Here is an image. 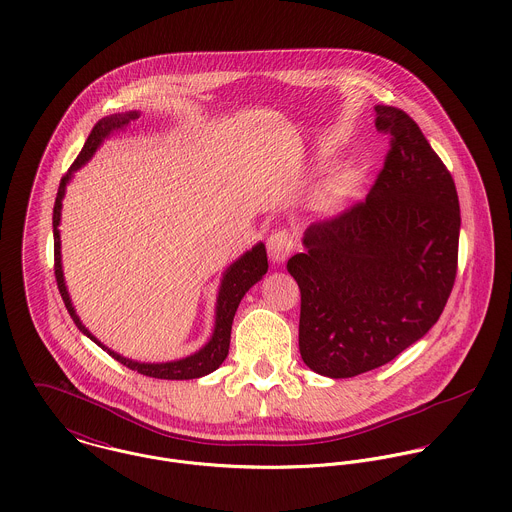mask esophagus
<instances>
[{"mask_svg": "<svg viewBox=\"0 0 512 512\" xmlns=\"http://www.w3.org/2000/svg\"><path fill=\"white\" fill-rule=\"evenodd\" d=\"M293 238L292 234L286 230V228H280V230H274L270 236H268V254H270V260L274 264H282L288 260V256L293 252Z\"/></svg>", "mask_w": 512, "mask_h": 512, "instance_id": "1", "label": "esophagus"}]
</instances>
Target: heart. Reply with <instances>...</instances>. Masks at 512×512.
I'll return each instance as SVG.
<instances>
[{
    "instance_id": "1",
    "label": "heart",
    "mask_w": 512,
    "mask_h": 512,
    "mask_svg": "<svg viewBox=\"0 0 512 512\" xmlns=\"http://www.w3.org/2000/svg\"><path fill=\"white\" fill-rule=\"evenodd\" d=\"M361 183V171L357 167H341L333 171L315 191V205L323 213H339L355 197Z\"/></svg>"
}]
</instances>
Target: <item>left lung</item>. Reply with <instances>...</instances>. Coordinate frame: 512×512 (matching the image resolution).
<instances>
[{
    "label": "left lung",
    "mask_w": 512,
    "mask_h": 512,
    "mask_svg": "<svg viewBox=\"0 0 512 512\" xmlns=\"http://www.w3.org/2000/svg\"><path fill=\"white\" fill-rule=\"evenodd\" d=\"M390 149L365 201L309 224L288 260L299 286V353L329 378L386 365L438 321L457 274L455 183L420 126L376 106Z\"/></svg>",
    "instance_id": "8db88e82"
}]
</instances>
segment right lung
Instances as JSON below:
<instances>
[{
  "label": "right lung",
  "instance_id": "obj_1",
  "mask_svg": "<svg viewBox=\"0 0 512 512\" xmlns=\"http://www.w3.org/2000/svg\"><path fill=\"white\" fill-rule=\"evenodd\" d=\"M138 118V112H128V114H114L108 118H102L90 132L88 140L84 147L80 149L78 157L74 159L69 173L61 179L59 185V193L55 199V209H53V236H55V278H57V286L61 297L73 317L74 325L88 337L92 339L98 347H102L112 359H116L118 363H122L140 374H146L151 378H165V380H191V378H199L205 376L213 370H217L222 361L228 355L230 349V329H232V319L234 313L238 309L240 299L244 297V293L248 292L258 280H262V276L268 272V256H266V246L260 242L256 244L250 252H246L242 258H238L222 276V284H220L219 299H217V321H215V333L211 337V341L195 355L185 357L181 361H173V363H136L132 359H124L118 353L110 351L108 347H104L78 319V315L74 313L71 297L65 286V278H63V266H61V236H59V222H61V207H63V197H65V187L71 179L74 171L78 167H82L98 149V146L116 130L126 128L132 120Z\"/></svg>",
  "mask_w": 512,
  "mask_h": 512
}]
</instances>
